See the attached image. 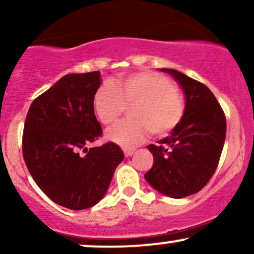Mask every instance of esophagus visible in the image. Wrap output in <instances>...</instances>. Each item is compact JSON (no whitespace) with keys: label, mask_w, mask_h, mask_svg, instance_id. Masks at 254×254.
I'll list each match as a JSON object with an SVG mask.
<instances>
[{"label":"esophagus","mask_w":254,"mask_h":254,"mask_svg":"<svg viewBox=\"0 0 254 254\" xmlns=\"http://www.w3.org/2000/svg\"><path fill=\"white\" fill-rule=\"evenodd\" d=\"M133 153H135V149H124V155L127 157L132 156Z\"/></svg>","instance_id":"esophagus-1"}]
</instances>
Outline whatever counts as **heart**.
Instances as JSON below:
<instances>
[{
	"mask_svg": "<svg viewBox=\"0 0 254 254\" xmlns=\"http://www.w3.org/2000/svg\"><path fill=\"white\" fill-rule=\"evenodd\" d=\"M133 119H123L107 130L110 141L122 147H133L143 142L148 133L165 136L183 119L185 103L168 77L157 72H136L118 81L105 82L94 93L93 106L101 123L115 122L133 105Z\"/></svg>",
	"mask_w": 254,
	"mask_h": 254,
	"instance_id": "heart-1",
	"label": "heart"
}]
</instances>
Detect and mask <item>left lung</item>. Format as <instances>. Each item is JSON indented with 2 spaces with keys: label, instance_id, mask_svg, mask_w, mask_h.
Segmentation results:
<instances>
[{
  "label": "left lung",
  "instance_id": "obj_1",
  "mask_svg": "<svg viewBox=\"0 0 254 254\" xmlns=\"http://www.w3.org/2000/svg\"><path fill=\"white\" fill-rule=\"evenodd\" d=\"M177 81L185 111L171 135L149 144L153 167L145 180L157 192L184 198L200 191L216 170L226 139V117L205 84L174 69H161Z\"/></svg>",
  "mask_w": 254,
  "mask_h": 254
}]
</instances>
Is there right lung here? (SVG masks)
Masks as SVG:
<instances>
[{"label": "right lung", "instance_id": "1", "mask_svg": "<svg viewBox=\"0 0 254 254\" xmlns=\"http://www.w3.org/2000/svg\"><path fill=\"white\" fill-rule=\"evenodd\" d=\"M101 81L100 71L65 75L32 103L26 117V166L46 196L71 210L100 202L124 159L112 142L87 148L103 133L93 106Z\"/></svg>", "mask_w": 254, "mask_h": 254}]
</instances>
